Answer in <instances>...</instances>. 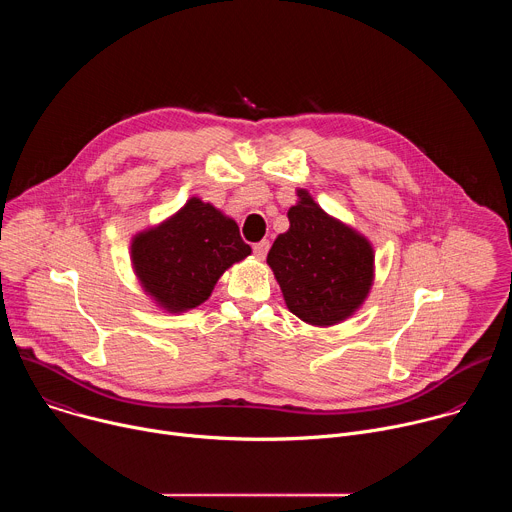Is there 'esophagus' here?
<instances>
[{
	"label": "esophagus",
	"instance_id": "obj_1",
	"mask_svg": "<svg viewBox=\"0 0 512 512\" xmlns=\"http://www.w3.org/2000/svg\"><path fill=\"white\" fill-rule=\"evenodd\" d=\"M267 251H269V241H259L253 245V253L257 259H265Z\"/></svg>",
	"mask_w": 512,
	"mask_h": 512
}]
</instances>
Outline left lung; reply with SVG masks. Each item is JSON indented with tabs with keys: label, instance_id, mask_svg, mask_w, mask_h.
Here are the masks:
<instances>
[{
	"label": "left lung",
	"instance_id": "1",
	"mask_svg": "<svg viewBox=\"0 0 512 512\" xmlns=\"http://www.w3.org/2000/svg\"><path fill=\"white\" fill-rule=\"evenodd\" d=\"M287 210L289 229L267 253L285 306L302 322L336 326L367 302L375 283L373 243L328 214L306 188Z\"/></svg>",
	"mask_w": 512,
	"mask_h": 512
}]
</instances>
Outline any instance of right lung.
<instances>
[{
  "label": "right lung",
  "mask_w": 512,
  "mask_h": 512,
  "mask_svg": "<svg viewBox=\"0 0 512 512\" xmlns=\"http://www.w3.org/2000/svg\"><path fill=\"white\" fill-rule=\"evenodd\" d=\"M249 255L235 218L198 196L162 223L137 231L129 243L135 279L168 314L204 304L221 275Z\"/></svg>",
  "instance_id": "1"
}]
</instances>
